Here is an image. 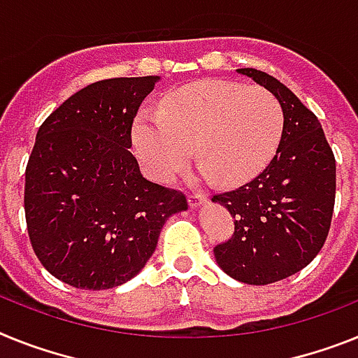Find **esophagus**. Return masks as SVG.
Instances as JSON below:
<instances>
[{
  "label": "esophagus",
  "instance_id": "34e87169",
  "mask_svg": "<svg viewBox=\"0 0 358 358\" xmlns=\"http://www.w3.org/2000/svg\"><path fill=\"white\" fill-rule=\"evenodd\" d=\"M204 203H206V195L203 194H192L190 197H188V206H190V208H199Z\"/></svg>",
  "mask_w": 358,
  "mask_h": 358
}]
</instances>
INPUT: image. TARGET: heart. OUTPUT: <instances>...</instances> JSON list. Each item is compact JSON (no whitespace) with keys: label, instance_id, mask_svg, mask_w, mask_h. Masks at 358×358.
<instances>
[{"label":"heart","instance_id":"1","mask_svg":"<svg viewBox=\"0 0 358 358\" xmlns=\"http://www.w3.org/2000/svg\"><path fill=\"white\" fill-rule=\"evenodd\" d=\"M282 121L279 101L264 88L204 79L164 97L159 112L143 110L132 143L155 181H168L185 166L194 145L204 176L237 185L270 163Z\"/></svg>","mask_w":358,"mask_h":358}]
</instances>
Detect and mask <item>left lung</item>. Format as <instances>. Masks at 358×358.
Wrapping results in <instances>:
<instances>
[{
  "mask_svg": "<svg viewBox=\"0 0 358 358\" xmlns=\"http://www.w3.org/2000/svg\"><path fill=\"white\" fill-rule=\"evenodd\" d=\"M282 108L279 148L264 170L231 192L213 195L235 219L231 239L213 255L231 279L277 282L306 268L324 246L335 204V157L317 115L288 87L255 69H239Z\"/></svg>",
  "mask_w": 358,
  "mask_h": 358,
  "instance_id": "8db88e82",
  "label": "left lung"
}]
</instances>
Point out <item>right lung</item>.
Here are the masks:
<instances>
[{
    "instance_id": "right-lung-1",
    "label": "right lung",
    "mask_w": 358,
    "mask_h": 358,
    "mask_svg": "<svg viewBox=\"0 0 358 358\" xmlns=\"http://www.w3.org/2000/svg\"><path fill=\"white\" fill-rule=\"evenodd\" d=\"M159 79L92 83L39 127L25 172L27 228L45 270L74 288L136 277L168 217L188 210L181 192L145 179L128 152L134 117Z\"/></svg>"
}]
</instances>
